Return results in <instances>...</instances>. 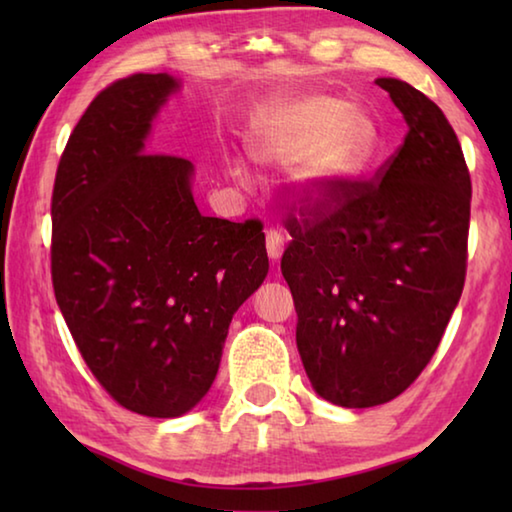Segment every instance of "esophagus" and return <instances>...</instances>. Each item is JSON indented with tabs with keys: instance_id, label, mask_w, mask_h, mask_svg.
<instances>
[{
	"instance_id": "34e87169",
	"label": "esophagus",
	"mask_w": 512,
	"mask_h": 512,
	"mask_svg": "<svg viewBox=\"0 0 512 512\" xmlns=\"http://www.w3.org/2000/svg\"><path fill=\"white\" fill-rule=\"evenodd\" d=\"M266 250H268V257H271L273 262H277V259L282 257V253H284V237L277 230H271L266 235Z\"/></svg>"
}]
</instances>
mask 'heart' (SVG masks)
<instances>
[{"mask_svg":"<svg viewBox=\"0 0 512 512\" xmlns=\"http://www.w3.org/2000/svg\"><path fill=\"white\" fill-rule=\"evenodd\" d=\"M250 155L266 167H290L291 183L302 201L314 207L339 203L370 167L379 149L372 117L341 99H275L255 117L248 135ZM239 178L246 171L235 167Z\"/></svg>","mask_w":512,"mask_h":512,"instance_id":"b5f03b06","label":"heart"}]
</instances>
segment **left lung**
Segmentation results:
<instances>
[{"label": "left lung", "instance_id": "left-lung-1", "mask_svg": "<svg viewBox=\"0 0 512 512\" xmlns=\"http://www.w3.org/2000/svg\"><path fill=\"white\" fill-rule=\"evenodd\" d=\"M409 133L339 203L300 207L282 275L314 391L345 409L395 400L431 361L461 300L472 183L454 128L400 79H377Z\"/></svg>", "mask_w": 512, "mask_h": 512}]
</instances>
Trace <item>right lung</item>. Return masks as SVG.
Here are the masks:
<instances>
[{
	"mask_svg": "<svg viewBox=\"0 0 512 512\" xmlns=\"http://www.w3.org/2000/svg\"><path fill=\"white\" fill-rule=\"evenodd\" d=\"M180 83L133 74L69 135L51 196V282L92 375L124 409L178 418L219 370L235 311L268 273L262 223L198 212L194 164L146 153Z\"/></svg>",
	"mask_w": 512,
	"mask_h": 512,
	"instance_id": "add662e5",
	"label": "right lung"
}]
</instances>
